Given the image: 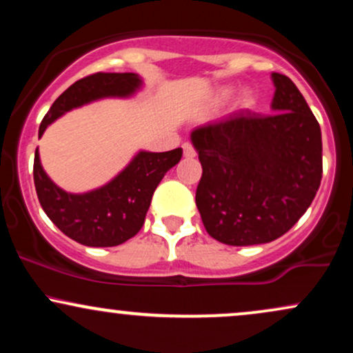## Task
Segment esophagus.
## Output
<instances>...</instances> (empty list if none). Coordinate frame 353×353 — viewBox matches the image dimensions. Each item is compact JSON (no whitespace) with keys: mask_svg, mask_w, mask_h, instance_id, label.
<instances>
[{"mask_svg":"<svg viewBox=\"0 0 353 353\" xmlns=\"http://www.w3.org/2000/svg\"><path fill=\"white\" fill-rule=\"evenodd\" d=\"M182 149H184V157H188V159H192V157H196V149H194V145L190 143H184L182 144Z\"/></svg>","mask_w":353,"mask_h":353,"instance_id":"obj_1","label":"esophagus"}]
</instances>
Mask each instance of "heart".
I'll return each mask as SVG.
<instances>
[{"label": "heart", "mask_w": 353, "mask_h": 353, "mask_svg": "<svg viewBox=\"0 0 353 353\" xmlns=\"http://www.w3.org/2000/svg\"><path fill=\"white\" fill-rule=\"evenodd\" d=\"M230 94H232V92H230L229 89H225V91L219 92V94H217V103H222V101H225L228 98H230ZM242 103H244L245 106H250V104H252V96L244 94V98H242Z\"/></svg>", "instance_id": "obj_1"}]
</instances>
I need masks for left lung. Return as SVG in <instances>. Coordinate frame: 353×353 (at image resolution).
<instances>
[{"mask_svg":"<svg viewBox=\"0 0 353 353\" xmlns=\"http://www.w3.org/2000/svg\"><path fill=\"white\" fill-rule=\"evenodd\" d=\"M274 114L239 111L194 129L196 205L210 237L265 244L301 219L322 181V132L297 86L272 72Z\"/></svg>","mask_w":353,"mask_h":353,"instance_id":"1","label":"left lung"}]
</instances>
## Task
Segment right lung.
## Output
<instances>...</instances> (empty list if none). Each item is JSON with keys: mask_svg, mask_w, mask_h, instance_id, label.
<instances>
[{"mask_svg": "<svg viewBox=\"0 0 353 353\" xmlns=\"http://www.w3.org/2000/svg\"><path fill=\"white\" fill-rule=\"evenodd\" d=\"M141 84L143 81L134 72H96L76 81L52 103L39 125V137L52 121L72 108L101 98H128ZM181 157V148L168 152L141 151L106 185L84 194H70L48 177L36 149V194L52 224L72 241L89 247H114L139 232L154 190Z\"/></svg>", "mask_w": 353, "mask_h": 353, "instance_id": "1", "label": "right lung"}]
</instances>
